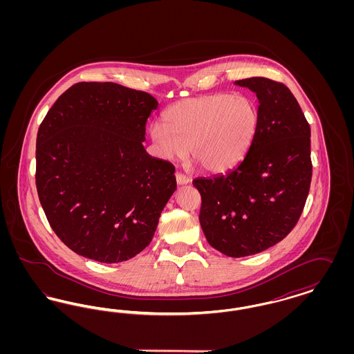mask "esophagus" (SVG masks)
Wrapping results in <instances>:
<instances>
[{"instance_id":"1","label":"esophagus","mask_w":354,"mask_h":354,"mask_svg":"<svg viewBox=\"0 0 354 354\" xmlns=\"http://www.w3.org/2000/svg\"><path fill=\"white\" fill-rule=\"evenodd\" d=\"M175 178H176V183L179 185H188V183L191 182L189 176H187V175L182 174V172H176V174H175Z\"/></svg>"}]
</instances>
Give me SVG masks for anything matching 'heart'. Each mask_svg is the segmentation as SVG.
<instances>
[{
    "label": "heart",
    "mask_w": 354,
    "mask_h": 354,
    "mask_svg": "<svg viewBox=\"0 0 354 354\" xmlns=\"http://www.w3.org/2000/svg\"><path fill=\"white\" fill-rule=\"evenodd\" d=\"M165 124L153 122L149 134L158 153L167 160L189 158L201 169H232L251 146L259 127V110L245 95L227 93L175 103Z\"/></svg>",
    "instance_id": "b5f03b06"
}]
</instances>
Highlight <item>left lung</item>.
<instances>
[{
    "instance_id": "obj_1",
    "label": "left lung",
    "mask_w": 354,
    "mask_h": 354,
    "mask_svg": "<svg viewBox=\"0 0 354 354\" xmlns=\"http://www.w3.org/2000/svg\"><path fill=\"white\" fill-rule=\"evenodd\" d=\"M235 84L259 100V127L243 160L227 174L198 178L201 225L211 247L230 257L263 252L297 224L308 198L310 127L286 84L252 77Z\"/></svg>"
}]
</instances>
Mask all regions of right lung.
I'll list each match as a JSON object with an SVG mask.
<instances>
[{
  "instance_id": "right-lung-1",
  "label": "right lung",
  "mask_w": 354,
  "mask_h": 354,
  "mask_svg": "<svg viewBox=\"0 0 354 354\" xmlns=\"http://www.w3.org/2000/svg\"><path fill=\"white\" fill-rule=\"evenodd\" d=\"M158 101L111 82H81L51 106L37 134L35 185L50 227L100 263L133 259L150 243L176 189L175 167L147 153Z\"/></svg>"
}]
</instances>
